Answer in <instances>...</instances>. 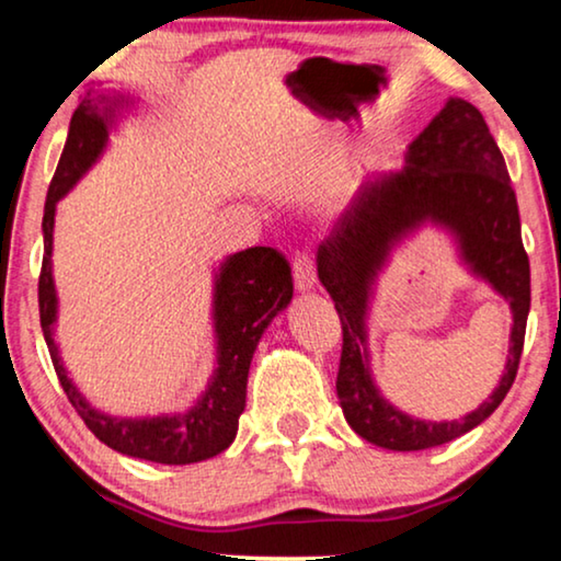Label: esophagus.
<instances>
[{
    "label": "esophagus",
    "instance_id": "1",
    "mask_svg": "<svg viewBox=\"0 0 561 561\" xmlns=\"http://www.w3.org/2000/svg\"><path fill=\"white\" fill-rule=\"evenodd\" d=\"M294 283L298 290H309L317 283V263L311 255H298L294 260Z\"/></svg>",
    "mask_w": 561,
    "mask_h": 561
}]
</instances>
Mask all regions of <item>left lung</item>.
I'll use <instances>...</instances> for the list:
<instances>
[{
  "label": "left lung",
  "mask_w": 561,
  "mask_h": 561,
  "mask_svg": "<svg viewBox=\"0 0 561 561\" xmlns=\"http://www.w3.org/2000/svg\"><path fill=\"white\" fill-rule=\"evenodd\" d=\"M426 218L458 234L466 262L514 309L512 352L502 386L478 412L459 422L405 417L377 393L366 367L364 313L374 275L400 234ZM317 267L342 321L336 396L344 419L363 439L393 451L439 447L482 424L508 396L524 352L531 271L520 242L516 191L478 106L449 99L409 145L401 171L382 173L357 191L332 234L319 244Z\"/></svg>",
  "instance_id": "obj_1"
}]
</instances>
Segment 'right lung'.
Returning <instances> with one entry per match:
<instances>
[{
    "label": "right lung",
    "mask_w": 561,
    "mask_h": 561,
    "mask_svg": "<svg viewBox=\"0 0 561 561\" xmlns=\"http://www.w3.org/2000/svg\"><path fill=\"white\" fill-rule=\"evenodd\" d=\"M89 91L73 112L68 127L66 148L60 152L58 168L53 173L48 198L43 214V267L37 280V304H41V327L48 342L53 367L64 386L68 401L89 432L106 447L127 457L148 459L160 465H191L217 457L232 444L240 413L248 396V373L260 336L273 317L283 311L294 296L290 265L283 252L273 248H250L227 257L221 265L217 290H214V327L219 336V367L202 401L188 413L160 419H112L91 409L60 363L56 342H53V321H56V286L50 273L53 250V217L60 196L73 188V183L89 171L91 163L104 150L110 137L112 104ZM117 104V99H114Z\"/></svg>",
    "instance_id": "right-lung-1"
}]
</instances>
